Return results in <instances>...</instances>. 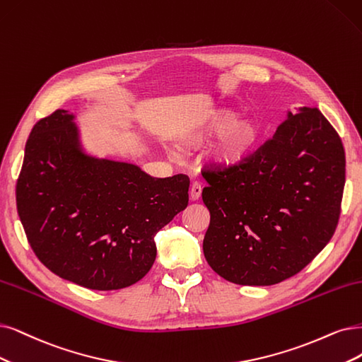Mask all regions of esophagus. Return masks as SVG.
<instances>
[{
  "label": "esophagus",
  "instance_id": "obj_1",
  "mask_svg": "<svg viewBox=\"0 0 362 362\" xmlns=\"http://www.w3.org/2000/svg\"><path fill=\"white\" fill-rule=\"evenodd\" d=\"M202 191H203L202 185H199L198 182H194L192 186H191V199H192V202H197V199L202 197Z\"/></svg>",
  "mask_w": 362,
  "mask_h": 362
}]
</instances>
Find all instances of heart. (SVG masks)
Returning <instances> with one entry per match:
<instances>
[{
    "label": "heart",
    "mask_w": 362,
    "mask_h": 362,
    "mask_svg": "<svg viewBox=\"0 0 362 362\" xmlns=\"http://www.w3.org/2000/svg\"><path fill=\"white\" fill-rule=\"evenodd\" d=\"M261 125L255 119L238 120L231 109H213L186 131L183 143L195 146L220 136L209 152V160L219 168L234 170L245 165L261 140Z\"/></svg>",
    "instance_id": "b5f03b06"
}]
</instances>
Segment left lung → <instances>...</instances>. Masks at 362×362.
<instances>
[{"instance_id":"8db88e82","label":"left lung","mask_w":362,"mask_h":362,"mask_svg":"<svg viewBox=\"0 0 362 362\" xmlns=\"http://www.w3.org/2000/svg\"><path fill=\"white\" fill-rule=\"evenodd\" d=\"M204 171L210 225L203 250L228 282L270 286L296 276L337 228L346 158L317 109L288 112L245 165Z\"/></svg>"}]
</instances>
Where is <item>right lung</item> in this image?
Masks as SVG:
<instances>
[{
    "mask_svg": "<svg viewBox=\"0 0 362 362\" xmlns=\"http://www.w3.org/2000/svg\"><path fill=\"white\" fill-rule=\"evenodd\" d=\"M189 177L85 153L74 115L40 119L25 146L16 204L47 269L97 291L131 286L156 258L155 234L188 206Z\"/></svg>",
    "mask_w": 362,
    "mask_h": 362,
    "instance_id": "add662e5",
    "label": "right lung"
}]
</instances>
